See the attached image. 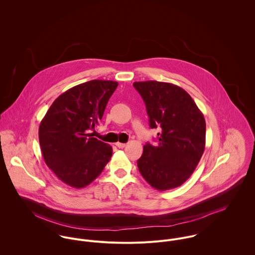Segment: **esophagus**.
<instances>
[{"label":"esophagus","mask_w":255,"mask_h":255,"mask_svg":"<svg viewBox=\"0 0 255 255\" xmlns=\"http://www.w3.org/2000/svg\"><path fill=\"white\" fill-rule=\"evenodd\" d=\"M116 145H117V147H119V148H124V147H126V143H121V142H117L116 143Z\"/></svg>","instance_id":"34e87169"}]
</instances>
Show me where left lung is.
I'll return each mask as SVG.
<instances>
[{
	"instance_id": "1",
	"label": "left lung",
	"mask_w": 255,
	"mask_h": 255,
	"mask_svg": "<svg viewBox=\"0 0 255 255\" xmlns=\"http://www.w3.org/2000/svg\"><path fill=\"white\" fill-rule=\"evenodd\" d=\"M133 86L145 103L150 128H161L158 144L143 147L138 170L155 189L178 187L192 175L204 152V116L178 85L147 80L133 82Z\"/></svg>"
}]
</instances>
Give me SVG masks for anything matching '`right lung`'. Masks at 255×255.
I'll list each match as a JSON object with an SVG mask.
<instances>
[{
    "mask_svg": "<svg viewBox=\"0 0 255 255\" xmlns=\"http://www.w3.org/2000/svg\"><path fill=\"white\" fill-rule=\"evenodd\" d=\"M118 86L113 80H90L61 94L39 126V143L46 165L74 188L93 182L109 162L112 146L88 133L99 124Z\"/></svg>",
    "mask_w": 255,
    "mask_h": 255,
    "instance_id": "add662e5",
    "label": "right lung"
}]
</instances>
